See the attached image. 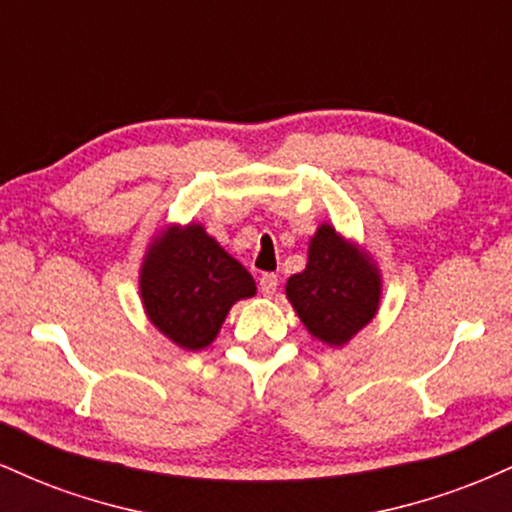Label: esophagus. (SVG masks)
Returning a JSON list of instances; mask_svg holds the SVG:
<instances>
[{"label": "esophagus", "mask_w": 512, "mask_h": 512, "mask_svg": "<svg viewBox=\"0 0 512 512\" xmlns=\"http://www.w3.org/2000/svg\"><path fill=\"white\" fill-rule=\"evenodd\" d=\"M276 286H279V276H276V274H262V276H260V291H262V296L272 298L274 293H276Z\"/></svg>", "instance_id": "obj_1"}]
</instances>
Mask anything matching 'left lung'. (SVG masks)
<instances>
[{"instance_id":"left-lung-1","label":"left lung","mask_w":512,"mask_h":512,"mask_svg":"<svg viewBox=\"0 0 512 512\" xmlns=\"http://www.w3.org/2000/svg\"><path fill=\"white\" fill-rule=\"evenodd\" d=\"M284 291L310 337L342 349L378 315L383 274L363 245L322 221L310 236L305 269L289 276Z\"/></svg>"}]
</instances>
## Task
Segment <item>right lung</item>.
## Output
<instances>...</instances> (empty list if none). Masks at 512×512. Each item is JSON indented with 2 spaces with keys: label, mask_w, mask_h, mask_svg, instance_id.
I'll use <instances>...</instances> for the list:
<instances>
[{
  "label": "right lung",
  "mask_w": 512,
  "mask_h": 512,
  "mask_svg": "<svg viewBox=\"0 0 512 512\" xmlns=\"http://www.w3.org/2000/svg\"><path fill=\"white\" fill-rule=\"evenodd\" d=\"M257 293L255 279L202 223H166L139 267V298L151 325L182 351L219 337L228 310Z\"/></svg>",
  "instance_id": "right-lung-1"
}]
</instances>
